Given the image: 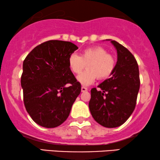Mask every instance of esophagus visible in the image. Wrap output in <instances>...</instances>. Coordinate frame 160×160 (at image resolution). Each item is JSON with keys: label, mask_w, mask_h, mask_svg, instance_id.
Masks as SVG:
<instances>
[{"label": "esophagus", "mask_w": 160, "mask_h": 160, "mask_svg": "<svg viewBox=\"0 0 160 160\" xmlns=\"http://www.w3.org/2000/svg\"><path fill=\"white\" fill-rule=\"evenodd\" d=\"M88 90V88H86V86H82L81 87V91L82 92H86Z\"/></svg>", "instance_id": "34e87169"}]
</instances>
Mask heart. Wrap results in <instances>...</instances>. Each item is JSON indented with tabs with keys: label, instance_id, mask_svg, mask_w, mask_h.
Wrapping results in <instances>:
<instances>
[{
	"label": "heart",
	"instance_id": "b5f03b06",
	"mask_svg": "<svg viewBox=\"0 0 160 160\" xmlns=\"http://www.w3.org/2000/svg\"><path fill=\"white\" fill-rule=\"evenodd\" d=\"M86 65L87 69L79 75L78 80L82 85L89 86L97 78L100 80L109 78L116 68L117 61L114 56L98 46L84 49L80 56L74 53L69 56V68L74 74H80Z\"/></svg>",
	"mask_w": 160,
	"mask_h": 160
}]
</instances>
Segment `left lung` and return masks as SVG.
Listing matches in <instances>:
<instances>
[{
    "instance_id": "8db88e82",
    "label": "left lung",
    "mask_w": 160,
    "mask_h": 160,
    "mask_svg": "<svg viewBox=\"0 0 160 160\" xmlns=\"http://www.w3.org/2000/svg\"><path fill=\"white\" fill-rule=\"evenodd\" d=\"M117 51L116 68L110 78L91 89L89 108L98 123L107 128L118 127L131 116L136 105L140 87L138 62L126 47L111 40Z\"/></svg>"
}]
</instances>
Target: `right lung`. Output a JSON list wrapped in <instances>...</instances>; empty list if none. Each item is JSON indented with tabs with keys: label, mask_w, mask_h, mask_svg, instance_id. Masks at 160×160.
Masks as SVG:
<instances>
[{
	"label": "right lung",
	"mask_w": 160,
	"mask_h": 160,
	"mask_svg": "<svg viewBox=\"0 0 160 160\" xmlns=\"http://www.w3.org/2000/svg\"><path fill=\"white\" fill-rule=\"evenodd\" d=\"M78 49L71 42L48 40L37 46L24 60V104L32 120L43 127L63 123L81 92V84L68 66L69 56Z\"/></svg>",
	"instance_id": "right-lung-1"
}]
</instances>
